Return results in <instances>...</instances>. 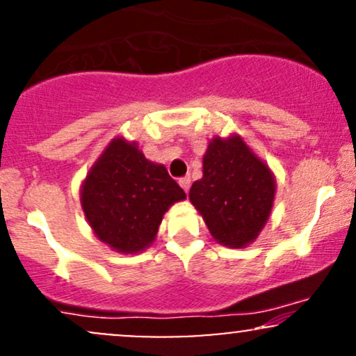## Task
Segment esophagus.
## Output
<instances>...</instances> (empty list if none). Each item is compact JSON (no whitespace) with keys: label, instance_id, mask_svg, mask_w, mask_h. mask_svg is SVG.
<instances>
[{"label":"esophagus","instance_id":"34e87169","mask_svg":"<svg viewBox=\"0 0 356 356\" xmlns=\"http://www.w3.org/2000/svg\"><path fill=\"white\" fill-rule=\"evenodd\" d=\"M179 184H181V187L186 192H189V187H191V177H181L179 179Z\"/></svg>","mask_w":356,"mask_h":356}]
</instances>
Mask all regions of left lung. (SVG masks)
I'll return each instance as SVG.
<instances>
[{
  "label": "left lung",
  "instance_id": "left-lung-1",
  "mask_svg": "<svg viewBox=\"0 0 356 356\" xmlns=\"http://www.w3.org/2000/svg\"><path fill=\"white\" fill-rule=\"evenodd\" d=\"M275 175L239 136L214 137L202 159V179L192 184L189 199L212 238L229 248L252 243L275 201Z\"/></svg>",
  "mask_w": 356,
  "mask_h": 356
}]
</instances>
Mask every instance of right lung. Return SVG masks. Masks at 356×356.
Instances as JSON below:
<instances>
[{
  "instance_id": "add662e5",
  "label": "right lung",
  "mask_w": 356,
  "mask_h": 356,
  "mask_svg": "<svg viewBox=\"0 0 356 356\" xmlns=\"http://www.w3.org/2000/svg\"><path fill=\"white\" fill-rule=\"evenodd\" d=\"M186 199L164 165L154 164L136 142L113 138L81 184L90 227L113 251L134 254L154 243L169 207Z\"/></svg>"
}]
</instances>
